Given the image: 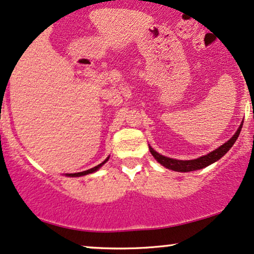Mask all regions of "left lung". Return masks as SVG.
Returning <instances> with one entry per match:
<instances>
[{"instance_id": "obj_1", "label": "left lung", "mask_w": 254, "mask_h": 254, "mask_svg": "<svg viewBox=\"0 0 254 254\" xmlns=\"http://www.w3.org/2000/svg\"><path fill=\"white\" fill-rule=\"evenodd\" d=\"M243 123L239 125L238 130L236 131V133L233 134L232 138H230L226 143H224L223 145L218 147V149L213 150L212 152L207 153V155L199 157V158L195 159H190V160H181V159H175V158H170V157H165L160 153L157 152L156 150H153L151 145H149V150L151 152V155L155 157V159L159 163L160 165L165 166L166 169L172 170V171H177V172H190V171H195V170H200L206 168V166L213 164L214 162L219 160L221 157H223L225 153L229 151L231 147L233 146V144L236 143V140L238 139L240 131H242L243 127Z\"/></svg>"}]
</instances>
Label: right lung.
Instances as JSON below:
<instances>
[{"label": "right lung", "instance_id": "right-lung-1", "mask_svg": "<svg viewBox=\"0 0 254 254\" xmlns=\"http://www.w3.org/2000/svg\"><path fill=\"white\" fill-rule=\"evenodd\" d=\"M109 158H110V156H109L108 158L104 160V162H102L101 164H98L97 166H95V168H92V169H89V170H86V171H82V172H76V173H65V176H66V177H82V176H86V175H89V173H94V172H96V171H98V170L101 169L102 166H103V165L105 164V163L108 162Z\"/></svg>", "mask_w": 254, "mask_h": 254}]
</instances>
